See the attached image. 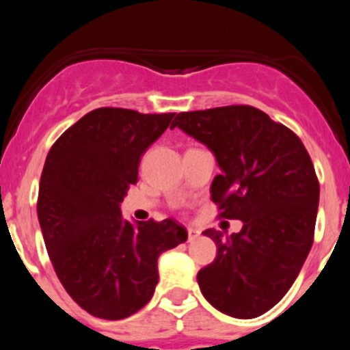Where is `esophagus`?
Instances as JSON below:
<instances>
[{
    "label": "esophagus",
    "instance_id": "34e87169",
    "mask_svg": "<svg viewBox=\"0 0 350 350\" xmlns=\"http://www.w3.org/2000/svg\"><path fill=\"white\" fill-rule=\"evenodd\" d=\"M198 237H200V230H198V228H195V227H189L188 228V241L193 242Z\"/></svg>",
    "mask_w": 350,
    "mask_h": 350
}]
</instances>
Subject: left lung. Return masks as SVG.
<instances>
[{
  "label": "left lung",
  "instance_id": "8db88e82",
  "mask_svg": "<svg viewBox=\"0 0 350 350\" xmlns=\"http://www.w3.org/2000/svg\"><path fill=\"white\" fill-rule=\"evenodd\" d=\"M181 129L206 146L220 174L211 200L220 217L242 230L208 228L217 257L198 273L210 305L234 319H256L273 308L298 278L313 243L320 186L301 140L260 109L247 105L179 113Z\"/></svg>",
  "mask_w": 350,
  "mask_h": 350
}]
</instances>
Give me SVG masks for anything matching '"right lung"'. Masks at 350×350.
I'll return each mask as SVG.
<instances>
[{
	"label": "right lung",
	"mask_w": 350,
	"mask_h": 350,
	"mask_svg": "<svg viewBox=\"0 0 350 350\" xmlns=\"http://www.w3.org/2000/svg\"><path fill=\"white\" fill-rule=\"evenodd\" d=\"M172 116L93 109L45 159L37 203L45 247L70 298L98 319L122 320L146 306L159 281V256L188 241L174 218L132 224L120 210L139 178L140 155Z\"/></svg>",
	"instance_id": "obj_1"
}]
</instances>
